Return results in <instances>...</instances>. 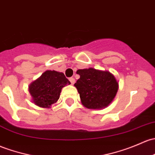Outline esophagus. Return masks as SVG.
Here are the masks:
<instances>
[{
  "instance_id": "obj_1",
  "label": "esophagus",
  "mask_w": 155,
  "mask_h": 155,
  "mask_svg": "<svg viewBox=\"0 0 155 155\" xmlns=\"http://www.w3.org/2000/svg\"><path fill=\"white\" fill-rule=\"evenodd\" d=\"M69 80H70V82H71V84H74L75 82H76V80H75V79H74V78H73V77L70 78V79H69Z\"/></svg>"
}]
</instances>
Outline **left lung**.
<instances>
[{
    "label": "left lung",
    "mask_w": 155,
    "mask_h": 155,
    "mask_svg": "<svg viewBox=\"0 0 155 155\" xmlns=\"http://www.w3.org/2000/svg\"><path fill=\"white\" fill-rule=\"evenodd\" d=\"M80 78L74 86L77 89L83 106L88 109H102L108 106L119 89L114 75L107 71L93 68L76 71Z\"/></svg>",
    "instance_id": "8db88e82"
}]
</instances>
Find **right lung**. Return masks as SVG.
<instances>
[{"mask_svg": "<svg viewBox=\"0 0 155 155\" xmlns=\"http://www.w3.org/2000/svg\"><path fill=\"white\" fill-rule=\"evenodd\" d=\"M70 84L63 73L46 71L29 85L32 102L38 107L49 108L59 99L61 89Z\"/></svg>", "mask_w": 155, "mask_h": 155, "instance_id": "add662e5", "label": "right lung"}]
</instances>
